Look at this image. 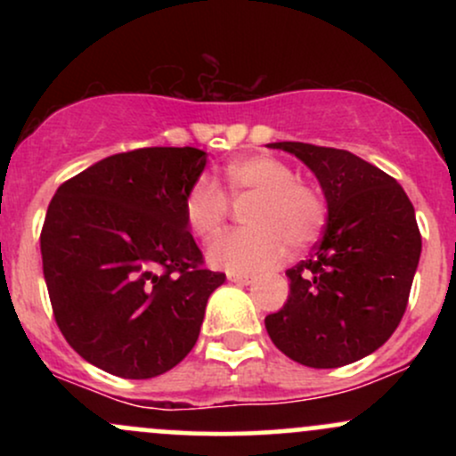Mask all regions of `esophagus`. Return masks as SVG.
I'll use <instances>...</instances> for the list:
<instances>
[{
    "label": "esophagus",
    "instance_id": "esophagus-1",
    "mask_svg": "<svg viewBox=\"0 0 456 456\" xmlns=\"http://www.w3.org/2000/svg\"><path fill=\"white\" fill-rule=\"evenodd\" d=\"M229 281L235 282V285H250L255 281V276L250 274H229Z\"/></svg>",
    "mask_w": 456,
    "mask_h": 456
}]
</instances>
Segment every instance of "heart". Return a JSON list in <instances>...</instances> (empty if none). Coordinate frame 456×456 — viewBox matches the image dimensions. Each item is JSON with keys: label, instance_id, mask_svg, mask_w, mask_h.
<instances>
[{"label": "heart", "instance_id": "1", "mask_svg": "<svg viewBox=\"0 0 456 456\" xmlns=\"http://www.w3.org/2000/svg\"><path fill=\"white\" fill-rule=\"evenodd\" d=\"M223 182L233 197L255 195L248 208L250 227L232 229L210 246V261L227 272L276 268L296 250L306 248L326 224V201L315 186L296 180L285 160L250 154L223 167ZM229 199L210 175H199L184 195V218L191 232L210 240L221 232Z\"/></svg>", "mask_w": 456, "mask_h": 456}]
</instances>
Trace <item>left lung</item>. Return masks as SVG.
I'll use <instances>...</instances> for the list:
<instances>
[{
  "label": "left lung",
  "mask_w": 456,
  "mask_h": 456,
  "mask_svg": "<svg viewBox=\"0 0 456 456\" xmlns=\"http://www.w3.org/2000/svg\"><path fill=\"white\" fill-rule=\"evenodd\" d=\"M328 201L311 259L287 270L289 297L265 317L272 343L296 362L337 369L373 354L399 326L422 238L410 197L395 177L347 150L281 141Z\"/></svg>",
  "instance_id": "8db88e82"
}]
</instances>
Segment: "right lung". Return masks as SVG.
I'll use <instances>...</instances> for the list:
<instances>
[{
  "label": "right lung",
  "mask_w": 456,
  "mask_h": 456,
  "mask_svg": "<svg viewBox=\"0 0 456 456\" xmlns=\"http://www.w3.org/2000/svg\"><path fill=\"white\" fill-rule=\"evenodd\" d=\"M206 151L113 154L57 188L40 232L57 328L107 373L148 379L195 347L208 297L224 282L188 232L184 195Z\"/></svg>",
  "instance_id": "right-lung-1"
}]
</instances>
